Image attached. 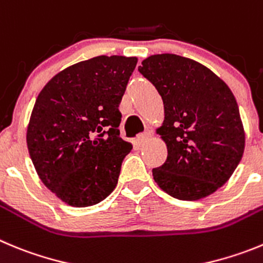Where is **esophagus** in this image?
Returning <instances> with one entry per match:
<instances>
[{
  "label": "esophagus",
  "instance_id": "1",
  "mask_svg": "<svg viewBox=\"0 0 263 263\" xmlns=\"http://www.w3.org/2000/svg\"><path fill=\"white\" fill-rule=\"evenodd\" d=\"M150 139V134L148 133H144V134H141V136H138V138H137V143L139 144V146H143L146 142Z\"/></svg>",
  "mask_w": 263,
  "mask_h": 263
}]
</instances>
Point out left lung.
Returning a JSON list of instances; mask_svg holds the SVG:
<instances>
[{"mask_svg":"<svg viewBox=\"0 0 263 263\" xmlns=\"http://www.w3.org/2000/svg\"><path fill=\"white\" fill-rule=\"evenodd\" d=\"M138 71L164 104L156 133L168 155L153 170L154 180L173 198L210 196L228 181L244 154V126L232 91L202 64L171 53L147 57Z\"/></svg>","mask_w":263,"mask_h":263,"instance_id":"8db88e82","label":"left lung"}]
</instances>
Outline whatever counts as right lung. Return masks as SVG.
I'll return each instance as SVG.
<instances>
[{
    "label": "right lung",
    "instance_id": "right-lung-1",
    "mask_svg": "<svg viewBox=\"0 0 263 263\" xmlns=\"http://www.w3.org/2000/svg\"><path fill=\"white\" fill-rule=\"evenodd\" d=\"M137 57L98 56L66 67L44 86L27 127L43 184L62 202L87 207L107 198L133 146L120 138L119 104Z\"/></svg>",
    "mask_w": 263,
    "mask_h": 263
}]
</instances>
